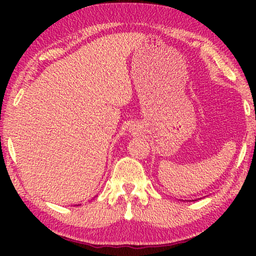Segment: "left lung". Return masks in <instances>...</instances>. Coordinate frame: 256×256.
Instances as JSON below:
<instances>
[{
	"mask_svg": "<svg viewBox=\"0 0 256 256\" xmlns=\"http://www.w3.org/2000/svg\"><path fill=\"white\" fill-rule=\"evenodd\" d=\"M192 201H193V200H192Z\"/></svg>",
	"mask_w": 256,
	"mask_h": 256,
	"instance_id": "left-lung-1",
	"label": "left lung"
}]
</instances>
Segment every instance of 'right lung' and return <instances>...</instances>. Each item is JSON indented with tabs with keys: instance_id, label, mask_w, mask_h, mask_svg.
Masks as SVG:
<instances>
[{
	"instance_id": "obj_1",
	"label": "right lung",
	"mask_w": 256,
	"mask_h": 256,
	"mask_svg": "<svg viewBox=\"0 0 256 256\" xmlns=\"http://www.w3.org/2000/svg\"><path fill=\"white\" fill-rule=\"evenodd\" d=\"M78 206H79V204H78Z\"/></svg>"
}]
</instances>
